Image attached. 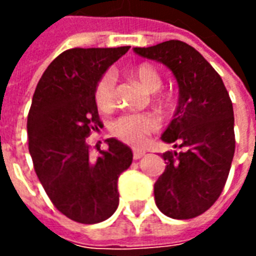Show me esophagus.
<instances>
[{
  "mask_svg": "<svg viewBox=\"0 0 256 256\" xmlns=\"http://www.w3.org/2000/svg\"><path fill=\"white\" fill-rule=\"evenodd\" d=\"M142 156H145L144 150H133V158L134 159H141Z\"/></svg>",
  "mask_w": 256,
  "mask_h": 256,
  "instance_id": "obj_1",
  "label": "esophagus"
}]
</instances>
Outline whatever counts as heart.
Instances as JSON below:
<instances>
[{"mask_svg":"<svg viewBox=\"0 0 256 256\" xmlns=\"http://www.w3.org/2000/svg\"><path fill=\"white\" fill-rule=\"evenodd\" d=\"M132 76L148 93L160 89L162 76L159 71L150 64H138L132 70ZM96 102L100 110L110 111L116 104L115 78L112 74H106L96 84ZM159 120L152 114H126L119 116L111 124V133L116 138L130 145H141L146 137L156 132Z\"/></svg>","mask_w":256,"mask_h":256,"instance_id":"heart-1","label":"heart"}]
</instances>
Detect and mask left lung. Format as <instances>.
<instances>
[{"label": "left lung", "mask_w": 256, "mask_h": 256, "mask_svg": "<svg viewBox=\"0 0 256 256\" xmlns=\"http://www.w3.org/2000/svg\"><path fill=\"white\" fill-rule=\"evenodd\" d=\"M142 58L172 70L180 88L178 106L162 140L180 152H164L166 168L154 186L155 203L174 220H190L216 202L234 155V116L218 72L200 53L177 40L134 48Z\"/></svg>", "instance_id": "obj_1"}]
</instances>
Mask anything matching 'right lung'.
<instances>
[{"label": "right lung", "mask_w": 256, "mask_h": 256, "mask_svg": "<svg viewBox=\"0 0 256 256\" xmlns=\"http://www.w3.org/2000/svg\"><path fill=\"white\" fill-rule=\"evenodd\" d=\"M130 46L74 48L48 66L27 118L28 150L36 177L53 206L79 224H98L118 208V178L133 152L116 138L90 158L86 138L101 128L96 84Z\"/></svg>", "instance_id": "1"}]
</instances>
